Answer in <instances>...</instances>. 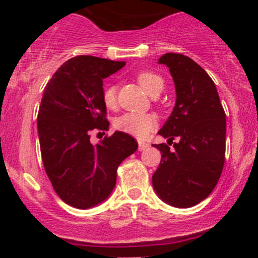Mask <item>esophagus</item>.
<instances>
[{"label": "esophagus", "instance_id": "34e87169", "mask_svg": "<svg viewBox=\"0 0 258 258\" xmlns=\"http://www.w3.org/2000/svg\"><path fill=\"white\" fill-rule=\"evenodd\" d=\"M147 148H149V144H148V143H144V142H139V143H138V150H139V152L147 149Z\"/></svg>", "mask_w": 258, "mask_h": 258}]
</instances>
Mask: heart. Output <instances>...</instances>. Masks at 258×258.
<instances>
[{
	"label": "heart",
	"mask_w": 258,
	"mask_h": 258,
	"mask_svg": "<svg viewBox=\"0 0 258 258\" xmlns=\"http://www.w3.org/2000/svg\"><path fill=\"white\" fill-rule=\"evenodd\" d=\"M137 81L141 87L149 96L160 93L164 87V80L153 72H143L137 75ZM102 99L106 108L114 109L116 106V87L114 85H106L103 88ZM156 119L152 114H138L126 112L115 120V128L133 137L143 139L156 127Z\"/></svg>",
	"instance_id": "heart-1"
}]
</instances>
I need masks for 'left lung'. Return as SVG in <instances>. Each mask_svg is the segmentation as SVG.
Masks as SVG:
<instances>
[{"mask_svg":"<svg viewBox=\"0 0 258 258\" xmlns=\"http://www.w3.org/2000/svg\"><path fill=\"white\" fill-rule=\"evenodd\" d=\"M170 69L176 104L158 132L167 144H154L161 161L153 174L158 197L186 209L206 199L220 179L226 155V114L212 79L193 59L166 53L159 59ZM178 138L177 144L173 143ZM174 144V150H169Z\"/></svg>","mask_w":258,"mask_h":258,"instance_id":"1","label":"left lung"}]
</instances>
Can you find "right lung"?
<instances>
[{"mask_svg": "<svg viewBox=\"0 0 258 258\" xmlns=\"http://www.w3.org/2000/svg\"><path fill=\"white\" fill-rule=\"evenodd\" d=\"M125 64L79 55L65 61L44 87L37 115L43 166L55 193L76 209L108 199L117 167L138 148L135 138L120 131L98 144L90 141L91 131L109 127L103 79Z\"/></svg>", "mask_w": 258, "mask_h": 258, "instance_id": "add662e5", "label": "right lung"}]
</instances>
